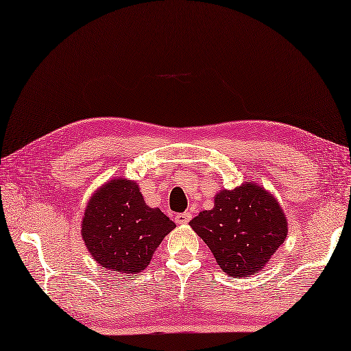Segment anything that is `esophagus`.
<instances>
[{"instance_id":"esophagus-1","label":"esophagus","mask_w":351,"mask_h":351,"mask_svg":"<svg viewBox=\"0 0 351 351\" xmlns=\"http://www.w3.org/2000/svg\"><path fill=\"white\" fill-rule=\"evenodd\" d=\"M191 220V214L190 213H181V214H176L175 221L178 225H187V223Z\"/></svg>"}]
</instances>
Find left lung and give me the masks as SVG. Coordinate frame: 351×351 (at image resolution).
I'll list each match as a JSON object with an SVG mask.
<instances>
[{
    "label": "left lung",
    "instance_id": "1",
    "mask_svg": "<svg viewBox=\"0 0 351 351\" xmlns=\"http://www.w3.org/2000/svg\"><path fill=\"white\" fill-rule=\"evenodd\" d=\"M230 278H249L263 270L288 234L278 200L256 182L220 190L214 208L190 221Z\"/></svg>",
    "mask_w": 351,
    "mask_h": 351
}]
</instances>
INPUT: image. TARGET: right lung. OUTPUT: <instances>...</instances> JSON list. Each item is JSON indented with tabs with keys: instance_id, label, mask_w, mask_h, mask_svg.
I'll list each match as a JSON object with an SVG mask.
<instances>
[{
	"instance_id": "add662e5",
	"label": "right lung",
	"mask_w": 351,
	"mask_h": 351,
	"mask_svg": "<svg viewBox=\"0 0 351 351\" xmlns=\"http://www.w3.org/2000/svg\"><path fill=\"white\" fill-rule=\"evenodd\" d=\"M175 228L160 208L145 204L137 182L116 178L101 185L87 202L81 237L101 267L116 274H136L149 265Z\"/></svg>"
}]
</instances>
